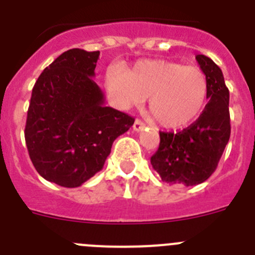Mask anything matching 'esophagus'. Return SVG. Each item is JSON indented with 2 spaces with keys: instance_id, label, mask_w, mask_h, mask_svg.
<instances>
[{
  "instance_id": "1",
  "label": "esophagus",
  "mask_w": 255,
  "mask_h": 255,
  "mask_svg": "<svg viewBox=\"0 0 255 255\" xmlns=\"http://www.w3.org/2000/svg\"><path fill=\"white\" fill-rule=\"evenodd\" d=\"M144 128H145V125H144L143 121H140V120H135L134 125H132V129H134V131H141Z\"/></svg>"
}]
</instances>
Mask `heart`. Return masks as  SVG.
Here are the masks:
<instances>
[{
    "label": "heart",
    "mask_w": 255,
    "mask_h": 255,
    "mask_svg": "<svg viewBox=\"0 0 255 255\" xmlns=\"http://www.w3.org/2000/svg\"><path fill=\"white\" fill-rule=\"evenodd\" d=\"M106 88L125 108L150 97V114L167 129H180L197 120L208 92L202 70L164 60L140 61L126 74H108Z\"/></svg>",
    "instance_id": "obj_1"
}]
</instances>
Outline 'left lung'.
Masks as SVG:
<instances>
[{"label":"left lung","instance_id":"left-lung-1","mask_svg":"<svg viewBox=\"0 0 255 255\" xmlns=\"http://www.w3.org/2000/svg\"><path fill=\"white\" fill-rule=\"evenodd\" d=\"M208 85V103L195 123L182 131H159L158 150L150 157L162 181L193 186L206 181L217 168L229 143L230 94L224 74L209 57L197 55Z\"/></svg>","mask_w":255,"mask_h":255}]
</instances>
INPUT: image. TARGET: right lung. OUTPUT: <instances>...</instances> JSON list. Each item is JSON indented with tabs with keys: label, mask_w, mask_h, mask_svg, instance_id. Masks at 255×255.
Listing matches in <instances>:
<instances>
[{
	"label": "right lung",
	"mask_w": 255,
	"mask_h": 255,
	"mask_svg": "<svg viewBox=\"0 0 255 255\" xmlns=\"http://www.w3.org/2000/svg\"><path fill=\"white\" fill-rule=\"evenodd\" d=\"M100 51L73 48L43 70L31 92L25 143L47 181L78 188L103 168L112 143L134 119L106 107L93 80Z\"/></svg>",
	"instance_id": "obj_1"
}]
</instances>
